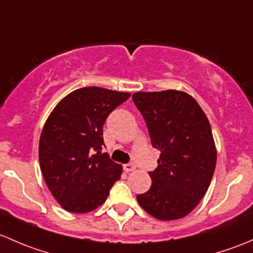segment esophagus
I'll list each match as a JSON object with an SVG mask.
<instances>
[{
	"label": "esophagus",
	"mask_w": 253,
	"mask_h": 253,
	"mask_svg": "<svg viewBox=\"0 0 253 253\" xmlns=\"http://www.w3.org/2000/svg\"><path fill=\"white\" fill-rule=\"evenodd\" d=\"M136 169V167H135L134 163H127V165H124V170L126 171H132Z\"/></svg>",
	"instance_id": "obj_1"
}]
</instances>
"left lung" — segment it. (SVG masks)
Returning a JSON list of instances; mask_svg holds the SVG:
<instances>
[{"instance_id":"left-lung-1","label":"left lung","mask_w":253,"mask_h":253,"mask_svg":"<svg viewBox=\"0 0 253 253\" xmlns=\"http://www.w3.org/2000/svg\"><path fill=\"white\" fill-rule=\"evenodd\" d=\"M132 101L144 116L153 147L161 151L150 171L152 185L136 199L160 220L189 214L207 192L217 163L210 122L194 97L184 91H139Z\"/></svg>"}]
</instances>
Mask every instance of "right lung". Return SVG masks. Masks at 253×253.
<instances>
[{
	"mask_svg": "<svg viewBox=\"0 0 253 253\" xmlns=\"http://www.w3.org/2000/svg\"><path fill=\"white\" fill-rule=\"evenodd\" d=\"M129 97L130 92L82 87L62 98L48 116L39 142L40 168L51 194L68 212L96 210L121 179L122 165L101 153L102 127Z\"/></svg>",
	"mask_w": 253,
	"mask_h": 253,
	"instance_id": "add662e5",
	"label": "right lung"
}]
</instances>
